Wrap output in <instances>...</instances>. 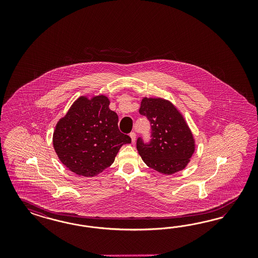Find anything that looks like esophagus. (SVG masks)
<instances>
[{
	"mask_svg": "<svg viewBox=\"0 0 258 258\" xmlns=\"http://www.w3.org/2000/svg\"><path fill=\"white\" fill-rule=\"evenodd\" d=\"M130 136H131V138H132V142L134 143L135 140H136V134H135V133H131V134H130Z\"/></svg>",
	"mask_w": 258,
	"mask_h": 258,
	"instance_id": "esophagus-1",
	"label": "esophagus"
}]
</instances>
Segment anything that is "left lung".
Instances as JSON below:
<instances>
[{"mask_svg": "<svg viewBox=\"0 0 258 258\" xmlns=\"http://www.w3.org/2000/svg\"><path fill=\"white\" fill-rule=\"evenodd\" d=\"M139 112L149 119L151 140L137 139V150L145 164L165 175L185 168L195 151V140L187 123L171 102L144 97Z\"/></svg>", "mask_w": 258, "mask_h": 258, "instance_id": "1", "label": "left lung"}]
</instances>
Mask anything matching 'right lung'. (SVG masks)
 <instances>
[{
    "label": "right lung",
    "instance_id": "1",
    "mask_svg": "<svg viewBox=\"0 0 258 258\" xmlns=\"http://www.w3.org/2000/svg\"><path fill=\"white\" fill-rule=\"evenodd\" d=\"M109 98L96 95L78 97L53 134L55 153L69 170L94 177L114 162L119 149L132 143L120 133L118 115L109 109Z\"/></svg>",
    "mask_w": 258,
    "mask_h": 258
}]
</instances>
